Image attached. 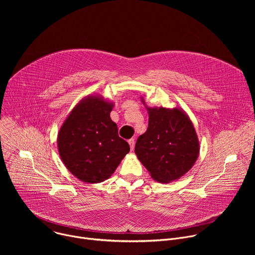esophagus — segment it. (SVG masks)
Segmentation results:
<instances>
[{
	"label": "esophagus",
	"instance_id": "34e87169",
	"mask_svg": "<svg viewBox=\"0 0 255 255\" xmlns=\"http://www.w3.org/2000/svg\"><path fill=\"white\" fill-rule=\"evenodd\" d=\"M128 143H129V145H130L131 151H133V149H134V144H135V140H134L133 138H131V139H129V140H128Z\"/></svg>",
	"mask_w": 255,
	"mask_h": 255
}]
</instances>
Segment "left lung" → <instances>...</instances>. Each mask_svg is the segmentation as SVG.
I'll return each instance as SVG.
<instances>
[{
	"mask_svg": "<svg viewBox=\"0 0 255 255\" xmlns=\"http://www.w3.org/2000/svg\"><path fill=\"white\" fill-rule=\"evenodd\" d=\"M148 128L135 144V154L150 176L168 184L184 176L195 164L200 142L194 124L181 108L148 107Z\"/></svg>",
	"mask_w": 255,
	"mask_h": 255,
	"instance_id": "left-lung-1",
	"label": "left lung"
}]
</instances>
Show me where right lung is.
Wrapping results in <instances>:
<instances>
[{"instance_id":"add662e5","label":"right lung","mask_w":255,"mask_h":255,"mask_svg":"<svg viewBox=\"0 0 255 255\" xmlns=\"http://www.w3.org/2000/svg\"><path fill=\"white\" fill-rule=\"evenodd\" d=\"M113 108L114 103L101 95H89L74 107L58 131L59 156L68 171L84 183L108 179L130 151L110 117Z\"/></svg>"}]
</instances>
